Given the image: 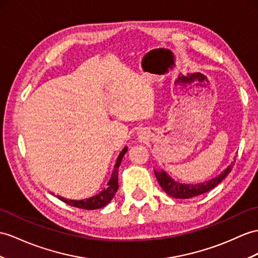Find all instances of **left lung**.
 Listing matches in <instances>:
<instances>
[{
    "label": "left lung",
    "mask_w": 258,
    "mask_h": 258,
    "mask_svg": "<svg viewBox=\"0 0 258 258\" xmlns=\"http://www.w3.org/2000/svg\"><path fill=\"white\" fill-rule=\"evenodd\" d=\"M232 171V165H230L220 176L213 178L209 181H206L203 184H196V185H186V184H179L174 181L172 178L168 177V175L164 172H155L156 179L160 183L162 189L164 190L168 196L173 198H179V199H187L191 198L198 195L205 194L207 191L211 190L212 188H215L218 184L227 177V175Z\"/></svg>",
    "instance_id": "left-lung-1"
}]
</instances>
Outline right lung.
Instances as JSON below:
<instances>
[{"instance_id": "right-lung-1", "label": "right lung", "mask_w": 258, "mask_h": 258, "mask_svg": "<svg viewBox=\"0 0 258 258\" xmlns=\"http://www.w3.org/2000/svg\"><path fill=\"white\" fill-rule=\"evenodd\" d=\"M125 152H127V148H124L118 156L117 162H116L115 167H114V171H112L111 177L107 184L108 185L107 189H104L103 191H100L98 195H96V196L87 198L84 200H71V199L60 197V196H58V198L60 200H62L63 203L68 204L69 206L77 207V208H81V209L94 210V209L103 208V207H105L112 198H114L116 191L118 190V168H119V165H120L121 160H122Z\"/></svg>"}]
</instances>
